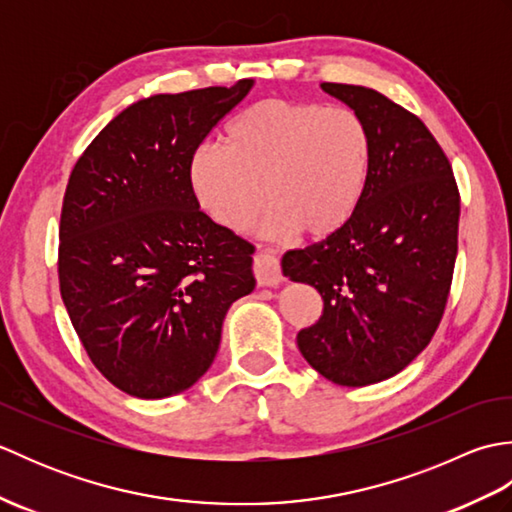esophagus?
<instances>
[{
	"instance_id": "34e87169",
	"label": "esophagus",
	"mask_w": 512,
	"mask_h": 512,
	"mask_svg": "<svg viewBox=\"0 0 512 512\" xmlns=\"http://www.w3.org/2000/svg\"><path fill=\"white\" fill-rule=\"evenodd\" d=\"M253 275L257 279L259 286H277L284 275H281L279 268V259L275 257L273 250H262L257 253L253 259Z\"/></svg>"
}]
</instances>
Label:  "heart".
Returning <instances> with one entry per match:
<instances>
[{
    "instance_id": "heart-1",
    "label": "heart",
    "mask_w": 512,
    "mask_h": 512,
    "mask_svg": "<svg viewBox=\"0 0 512 512\" xmlns=\"http://www.w3.org/2000/svg\"><path fill=\"white\" fill-rule=\"evenodd\" d=\"M369 171L372 136L350 107L266 99L228 123L222 149L195 151L189 182L224 231H246L266 200L268 233L323 239L352 220Z\"/></svg>"
}]
</instances>
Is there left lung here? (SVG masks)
Here are the masks:
<instances>
[{"label":"left lung","mask_w":512,"mask_h":512,"mask_svg":"<svg viewBox=\"0 0 512 512\" xmlns=\"http://www.w3.org/2000/svg\"><path fill=\"white\" fill-rule=\"evenodd\" d=\"M363 118L372 171L341 231L281 259L314 286L323 314L297 334L303 358L343 387L405 369L436 334L458 257L460 191L451 162L416 114L363 85L321 83Z\"/></svg>","instance_id":"1"}]
</instances>
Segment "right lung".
<instances>
[{"label": "right lung", "mask_w": 512, "mask_h": 512, "mask_svg": "<svg viewBox=\"0 0 512 512\" xmlns=\"http://www.w3.org/2000/svg\"><path fill=\"white\" fill-rule=\"evenodd\" d=\"M156 94L76 160L59 224V288L94 367L136 398H169L211 367L228 308L255 288V246L195 200L189 165L248 94Z\"/></svg>", "instance_id": "add662e5"}]
</instances>
